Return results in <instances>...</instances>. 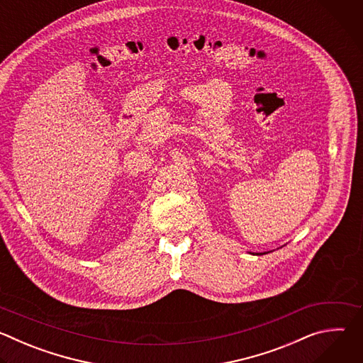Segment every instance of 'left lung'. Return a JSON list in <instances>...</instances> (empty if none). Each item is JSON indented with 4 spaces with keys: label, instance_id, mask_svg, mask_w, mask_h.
<instances>
[{
    "label": "left lung",
    "instance_id": "1",
    "mask_svg": "<svg viewBox=\"0 0 363 363\" xmlns=\"http://www.w3.org/2000/svg\"><path fill=\"white\" fill-rule=\"evenodd\" d=\"M263 254H266V252H263Z\"/></svg>",
    "mask_w": 363,
    "mask_h": 363
}]
</instances>
